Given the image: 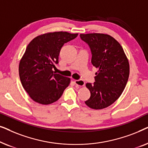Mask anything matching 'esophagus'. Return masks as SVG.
I'll return each instance as SVG.
<instances>
[{
	"instance_id": "34e87169",
	"label": "esophagus",
	"mask_w": 148,
	"mask_h": 148,
	"mask_svg": "<svg viewBox=\"0 0 148 148\" xmlns=\"http://www.w3.org/2000/svg\"><path fill=\"white\" fill-rule=\"evenodd\" d=\"M75 84L77 86H79V87H82L85 86V82L82 79L75 80Z\"/></svg>"
}]
</instances>
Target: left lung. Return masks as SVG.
<instances>
[{
    "label": "left lung",
    "instance_id": "1",
    "mask_svg": "<svg viewBox=\"0 0 148 148\" xmlns=\"http://www.w3.org/2000/svg\"><path fill=\"white\" fill-rule=\"evenodd\" d=\"M89 46L91 62L98 68L94 84L88 83L90 98L85 103L95 110L106 108L122 94L129 75V64L121 44L110 36L103 34H80Z\"/></svg>",
    "mask_w": 148,
    "mask_h": 148
}]
</instances>
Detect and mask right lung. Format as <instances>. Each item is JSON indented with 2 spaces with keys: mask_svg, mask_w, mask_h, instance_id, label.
<instances>
[{
  "mask_svg": "<svg viewBox=\"0 0 148 148\" xmlns=\"http://www.w3.org/2000/svg\"><path fill=\"white\" fill-rule=\"evenodd\" d=\"M78 34L66 32L48 33L37 36L26 48L19 66L23 88L35 102L50 104L61 97L70 84V79L52 71L58 63L62 46L73 40Z\"/></svg>",
  "mask_w": 148,
  "mask_h": 148,
  "instance_id": "1",
  "label": "right lung"
}]
</instances>
